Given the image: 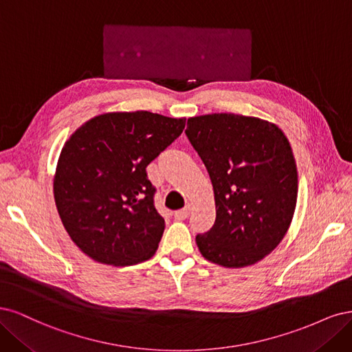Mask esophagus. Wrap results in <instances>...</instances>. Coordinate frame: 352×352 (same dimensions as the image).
I'll return each instance as SVG.
<instances>
[{
	"instance_id": "34e87169",
	"label": "esophagus",
	"mask_w": 352,
	"mask_h": 352,
	"mask_svg": "<svg viewBox=\"0 0 352 352\" xmlns=\"http://www.w3.org/2000/svg\"><path fill=\"white\" fill-rule=\"evenodd\" d=\"M190 212H191V206L188 205V206H186V208H183L181 210H177L175 213H174V217L177 218V219H186V218H188V214H190Z\"/></svg>"
}]
</instances>
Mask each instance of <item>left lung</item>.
Segmentation results:
<instances>
[{"label": "left lung", "mask_w": 352, "mask_h": 352, "mask_svg": "<svg viewBox=\"0 0 352 352\" xmlns=\"http://www.w3.org/2000/svg\"><path fill=\"white\" fill-rule=\"evenodd\" d=\"M186 134L205 164L217 219L196 236L201 256L223 267L256 265L287 235L298 174L287 135L267 120L231 112L191 117Z\"/></svg>", "instance_id": "1"}]
</instances>
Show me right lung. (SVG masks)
Listing matches in <instances>:
<instances>
[{
    "label": "right lung",
    "mask_w": 352,
    "mask_h": 352,
    "mask_svg": "<svg viewBox=\"0 0 352 352\" xmlns=\"http://www.w3.org/2000/svg\"><path fill=\"white\" fill-rule=\"evenodd\" d=\"M186 127L149 111L105 112L63 146L54 199L67 234L95 262L131 266L157 250L165 221L153 205L146 166Z\"/></svg>",
    "instance_id": "obj_1"
}]
</instances>
